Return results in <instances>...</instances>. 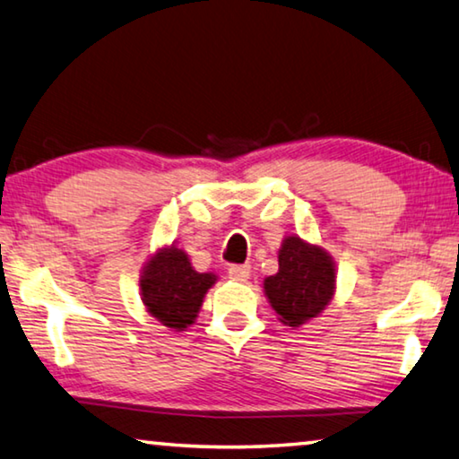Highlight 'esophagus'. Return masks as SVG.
<instances>
[{"mask_svg": "<svg viewBox=\"0 0 459 459\" xmlns=\"http://www.w3.org/2000/svg\"><path fill=\"white\" fill-rule=\"evenodd\" d=\"M229 276L232 280H237V282H247L251 278V268L249 265H230Z\"/></svg>", "mask_w": 459, "mask_h": 459, "instance_id": "34e87169", "label": "esophagus"}]
</instances>
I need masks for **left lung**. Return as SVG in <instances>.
Masks as SVG:
<instances>
[{
  "label": "left lung",
  "instance_id": "1",
  "mask_svg": "<svg viewBox=\"0 0 459 459\" xmlns=\"http://www.w3.org/2000/svg\"><path fill=\"white\" fill-rule=\"evenodd\" d=\"M264 292L284 325H305L336 295L333 257L317 243L286 235L278 249V272L264 280Z\"/></svg>",
  "mask_w": 459,
  "mask_h": 459
}]
</instances>
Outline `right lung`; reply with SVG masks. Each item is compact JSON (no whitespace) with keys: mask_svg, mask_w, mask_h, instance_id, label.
I'll list each match as a JSON object with an SVG mask.
<instances>
[{"mask_svg":"<svg viewBox=\"0 0 459 459\" xmlns=\"http://www.w3.org/2000/svg\"><path fill=\"white\" fill-rule=\"evenodd\" d=\"M214 272H197L179 245L156 249L140 272V299L146 311L173 332L195 324L204 297L216 284Z\"/></svg>","mask_w":459,"mask_h":459,"instance_id":"obj_1","label":"right lung"}]
</instances>
